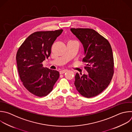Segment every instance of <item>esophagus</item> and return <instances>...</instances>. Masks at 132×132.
<instances>
[{
  "label": "esophagus",
  "mask_w": 132,
  "mask_h": 132,
  "mask_svg": "<svg viewBox=\"0 0 132 132\" xmlns=\"http://www.w3.org/2000/svg\"><path fill=\"white\" fill-rule=\"evenodd\" d=\"M67 71H68V70H67V69L63 70H61V71H60V74H63V73H64L65 72H67Z\"/></svg>",
  "instance_id": "34e87169"
}]
</instances>
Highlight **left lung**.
Returning a JSON list of instances; mask_svg holds the SVG:
<instances>
[{
	"instance_id": "left-lung-1",
	"label": "left lung",
	"mask_w": 132,
	"mask_h": 132,
	"mask_svg": "<svg viewBox=\"0 0 132 132\" xmlns=\"http://www.w3.org/2000/svg\"><path fill=\"white\" fill-rule=\"evenodd\" d=\"M71 31L82 44L87 63V75L75 76L76 90L83 96L94 97L102 93L109 84L113 74V56L108 41L95 30L71 28Z\"/></svg>"
}]
</instances>
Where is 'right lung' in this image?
<instances>
[{
  "label": "right lung",
  "mask_w": 132,
  "mask_h": 132,
  "mask_svg": "<svg viewBox=\"0 0 132 132\" xmlns=\"http://www.w3.org/2000/svg\"><path fill=\"white\" fill-rule=\"evenodd\" d=\"M63 31L34 32L17 52L16 60L20 79L29 92L38 97L49 94L60 77L59 71L44 67L42 63L50 56L53 43Z\"/></svg>",
  "instance_id": "obj_1"
}]
</instances>
